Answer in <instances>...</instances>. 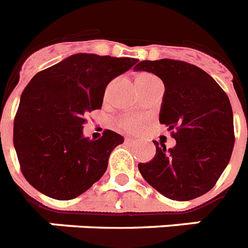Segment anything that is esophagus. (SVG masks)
Returning a JSON list of instances; mask_svg holds the SVG:
<instances>
[{
  "label": "esophagus",
  "instance_id": "esophagus-1",
  "mask_svg": "<svg viewBox=\"0 0 248 248\" xmlns=\"http://www.w3.org/2000/svg\"><path fill=\"white\" fill-rule=\"evenodd\" d=\"M124 141H127V142H134V138H126L124 139Z\"/></svg>",
  "mask_w": 248,
  "mask_h": 248
}]
</instances>
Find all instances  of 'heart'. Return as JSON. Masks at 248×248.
<instances>
[{
    "instance_id": "heart-1",
    "label": "heart",
    "mask_w": 248,
    "mask_h": 248,
    "mask_svg": "<svg viewBox=\"0 0 248 248\" xmlns=\"http://www.w3.org/2000/svg\"><path fill=\"white\" fill-rule=\"evenodd\" d=\"M153 78H156L150 75V74H140L136 78V85H141V84L150 81ZM144 118L140 117V116H135V114H124V116H121L116 120L117 127L122 128L124 131H138L144 124Z\"/></svg>"
}]
</instances>
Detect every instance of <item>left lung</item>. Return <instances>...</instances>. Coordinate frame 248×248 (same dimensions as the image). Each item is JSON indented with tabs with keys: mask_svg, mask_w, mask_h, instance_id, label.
<instances>
[{
	"mask_svg": "<svg viewBox=\"0 0 248 248\" xmlns=\"http://www.w3.org/2000/svg\"><path fill=\"white\" fill-rule=\"evenodd\" d=\"M135 70L152 72L166 86L159 122L176 139L167 149L154 141L155 156L139 163L144 180L170 200L206 194L228 166L234 146L233 112L228 95L195 65L163 58L142 61Z\"/></svg>",
	"mask_w": 248,
	"mask_h": 248,
	"instance_id": "1",
	"label": "left lung"
}]
</instances>
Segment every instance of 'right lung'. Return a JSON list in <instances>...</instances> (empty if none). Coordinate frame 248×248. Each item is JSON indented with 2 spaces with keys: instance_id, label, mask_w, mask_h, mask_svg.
Returning a JSON list of instances; mask_svg holds the SVG:
<instances>
[{
  "instance_id": "add662e5",
  "label": "right lung",
  "mask_w": 248,
  "mask_h": 248,
  "mask_svg": "<svg viewBox=\"0 0 248 248\" xmlns=\"http://www.w3.org/2000/svg\"><path fill=\"white\" fill-rule=\"evenodd\" d=\"M138 61L78 53L30 80L14 121V146L20 170L35 190L71 200L100 180L124 138L110 130L98 140L84 138L85 114L100 109L107 85Z\"/></svg>"
}]
</instances>
